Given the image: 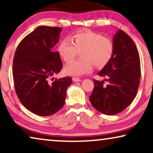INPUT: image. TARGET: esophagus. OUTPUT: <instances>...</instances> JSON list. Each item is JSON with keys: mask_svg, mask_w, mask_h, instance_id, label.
Instances as JSON below:
<instances>
[{"mask_svg": "<svg viewBox=\"0 0 153 153\" xmlns=\"http://www.w3.org/2000/svg\"><path fill=\"white\" fill-rule=\"evenodd\" d=\"M72 81H74V82H79V81H81V79L80 78H78V77H72Z\"/></svg>", "mask_w": 153, "mask_h": 153, "instance_id": "esophagus-1", "label": "esophagus"}]
</instances>
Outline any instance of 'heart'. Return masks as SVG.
Instances as JSON below:
<instances>
[{"mask_svg":"<svg viewBox=\"0 0 153 153\" xmlns=\"http://www.w3.org/2000/svg\"><path fill=\"white\" fill-rule=\"evenodd\" d=\"M70 39L60 41L58 52L65 62H68L78 56L81 58L67 65L65 72L74 76L91 72L93 65L104 68L108 63L114 53V45L110 38L93 31H80L71 35Z\"/></svg>","mask_w":153,"mask_h":153,"instance_id":"b5f03b06","label":"heart"}]
</instances>
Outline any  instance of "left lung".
<instances>
[{"label": "left lung", "instance_id": "1", "mask_svg": "<svg viewBox=\"0 0 153 153\" xmlns=\"http://www.w3.org/2000/svg\"><path fill=\"white\" fill-rule=\"evenodd\" d=\"M114 53L108 63L97 73L107 77L108 84L93 79L94 88L90 102L106 115L125 110L137 95L141 79V62L137 48L126 33L119 30L114 37Z\"/></svg>", "mask_w": 153, "mask_h": 153}]
</instances>
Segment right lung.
Returning a JSON list of instances; mask_svg holds the SVG:
<instances>
[{"instance_id":"1","label":"right lung","mask_w":153,"mask_h":153,"mask_svg":"<svg viewBox=\"0 0 153 153\" xmlns=\"http://www.w3.org/2000/svg\"><path fill=\"white\" fill-rule=\"evenodd\" d=\"M61 30L60 27H37L20 42L14 53L12 74L16 93L23 105L38 116L58 111L72 83L70 76L49 81L62 67L59 53L53 49Z\"/></svg>"}]
</instances>
